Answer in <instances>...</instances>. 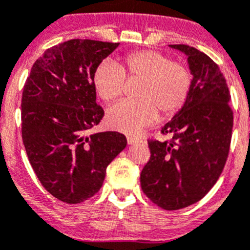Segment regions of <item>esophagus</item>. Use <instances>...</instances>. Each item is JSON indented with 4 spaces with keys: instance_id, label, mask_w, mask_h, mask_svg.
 Instances as JSON below:
<instances>
[{
    "instance_id": "obj_1",
    "label": "esophagus",
    "mask_w": 250,
    "mask_h": 250,
    "mask_svg": "<svg viewBox=\"0 0 250 250\" xmlns=\"http://www.w3.org/2000/svg\"><path fill=\"white\" fill-rule=\"evenodd\" d=\"M139 143H141V140L139 138H135V136H127V144L129 145L139 144Z\"/></svg>"
}]
</instances>
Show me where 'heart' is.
I'll list each match as a JSON object with an SVG mask.
<instances>
[{"label":"heart","instance_id":"b5f03b06","mask_svg":"<svg viewBox=\"0 0 250 250\" xmlns=\"http://www.w3.org/2000/svg\"><path fill=\"white\" fill-rule=\"evenodd\" d=\"M125 79L139 81L135 101H123L107 110L111 129L136 134L158 118L175 114L187 100L191 75L187 66L171 62L167 55L151 50L138 51L116 65L101 63L94 72V87L105 103H114L124 92Z\"/></svg>","mask_w":250,"mask_h":250}]
</instances>
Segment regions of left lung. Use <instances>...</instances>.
Instances as JSON below:
<instances>
[{
  "label": "left lung",
  "instance_id": "8db88e82",
  "mask_svg": "<svg viewBox=\"0 0 250 250\" xmlns=\"http://www.w3.org/2000/svg\"><path fill=\"white\" fill-rule=\"evenodd\" d=\"M188 57L191 85L184 105L161 129L170 140H150L151 155L140 174L154 204L178 210L203 199L219 179L230 146L233 111L219 67L202 51L169 45Z\"/></svg>",
  "mask_w": 250,
  "mask_h": 250
}]
</instances>
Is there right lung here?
I'll list each match as a JSON object with an SVG mask.
<instances>
[{
	"label": "right lung",
	"instance_id": "1",
	"mask_svg": "<svg viewBox=\"0 0 250 250\" xmlns=\"http://www.w3.org/2000/svg\"><path fill=\"white\" fill-rule=\"evenodd\" d=\"M119 43L74 39L47 48L36 60L22 92V140L46 190L67 204L100 190L106 167L126 146L118 131L86 135L99 125L92 77Z\"/></svg>",
	"mask_w": 250,
	"mask_h": 250
}]
</instances>
